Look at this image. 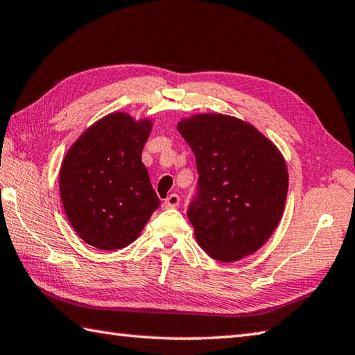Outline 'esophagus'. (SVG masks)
I'll list each match as a JSON object with an SVG mask.
<instances>
[{
	"label": "esophagus",
	"mask_w": 355,
	"mask_h": 355,
	"mask_svg": "<svg viewBox=\"0 0 355 355\" xmlns=\"http://www.w3.org/2000/svg\"><path fill=\"white\" fill-rule=\"evenodd\" d=\"M180 205V197L177 193H171V196L163 201V207H177Z\"/></svg>",
	"instance_id": "34e87169"
}]
</instances>
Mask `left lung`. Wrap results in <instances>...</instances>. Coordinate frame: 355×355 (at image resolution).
I'll return each instance as SVG.
<instances>
[{"instance_id":"1","label":"left lung","mask_w":355,"mask_h":355,"mask_svg":"<svg viewBox=\"0 0 355 355\" xmlns=\"http://www.w3.org/2000/svg\"><path fill=\"white\" fill-rule=\"evenodd\" d=\"M177 129L197 159L198 196L187 217L200 248L223 263L259 251L286 203L289 177L280 149L232 115L184 116Z\"/></svg>"}]
</instances>
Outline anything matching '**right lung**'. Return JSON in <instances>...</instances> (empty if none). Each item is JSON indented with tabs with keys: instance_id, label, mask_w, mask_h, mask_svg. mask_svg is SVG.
Masks as SVG:
<instances>
[{
	"instance_id": "right-lung-1",
	"label": "right lung",
	"mask_w": 355,
	"mask_h": 355,
	"mask_svg": "<svg viewBox=\"0 0 355 355\" xmlns=\"http://www.w3.org/2000/svg\"><path fill=\"white\" fill-rule=\"evenodd\" d=\"M154 121L112 112L83 132L60 168L66 217L87 245L114 251L138 239L159 200L141 162Z\"/></svg>"
}]
</instances>
